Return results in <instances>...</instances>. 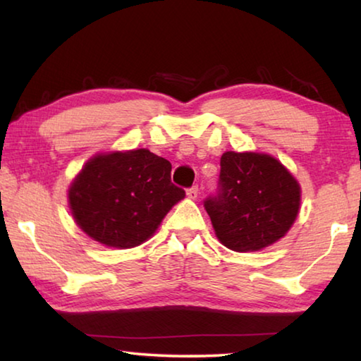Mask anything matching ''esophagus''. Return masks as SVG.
<instances>
[{"label": "esophagus", "mask_w": 361, "mask_h": 361, "mask_svg": "<svg viewBox=\"0 0 361 361\" xmlns=\"http://www.w3.org/2000/svg\"><path fill=\"white\" fill-rule=\"evenodd\" d=\"M186 194H188V197L189 199H197V195H199V188L197 186H192V188H189L188 191H186Z\"/></svg>", "instance_id": "esophagus-1"}]
</instances>
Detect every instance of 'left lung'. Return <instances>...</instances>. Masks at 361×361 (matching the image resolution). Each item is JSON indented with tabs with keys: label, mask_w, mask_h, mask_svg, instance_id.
<instances>
[{
	"label": "left lung",
	"mask_w": 361,
	"mask_h": 361,
	"mask_svg": "<svg viewBox=\"0 0 361 361\" xmlns=\"http://www.w3.org/2000/svg\"><path fill=\"white\" fill-rule=\"evenodd\" d=\"M218 191L205 199L218 240L234 252H258L286 234L298 216L301 188L276 157L226 151Z\"/></svg>",
	"instance_id": "obj_1"
}]
</instances>
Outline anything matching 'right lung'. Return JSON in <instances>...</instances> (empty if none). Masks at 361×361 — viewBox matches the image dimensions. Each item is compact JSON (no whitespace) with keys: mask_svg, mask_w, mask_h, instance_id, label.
Wrapping results in <instances>:
<instances>
[{"mask_svg":"<svg viewBox=\"0 0 361 361\" xmlns=\"http://www.w3.org/2000/svg\"><path fill=\"white\" fill-rule=\"evenodd\" d=\"M170 172L167 159L145 148L97 154L68 189L73 218L103 245L137 247L185 197V191L170 180Z\"/></svg>","mask_w":361,"mask_h":361,"instance_id":"obj_1","label":"right lung"}]
</instances>
